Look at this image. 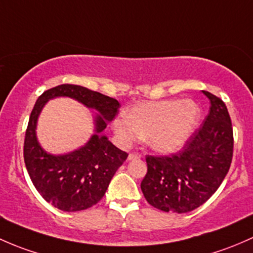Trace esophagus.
Masks as SVG:
<instances>
[{
    "label": "esophagus",
    "mask_w": 253,
    "mask_h": 253,
    "mask_svg": "<svg viewBox=\"0 0 253 253\" xmlns=\"http://www.w3.org/2000/svg\"><path fill=\"white\" fill-rule=\"evenodd\" d=\"M140 157H141V153L140 152H131L129 153V156H127L129 160H134V158H140Z\"/></svg>",
    "instance_id": "obj_1"
}]
</instances>
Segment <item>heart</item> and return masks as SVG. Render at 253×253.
<instances>
[{"instance_id":"b5f03b06","label":"heart","mask_w":253,"mask_h":253,"mask_svg":"<svg viewBox=\"0 0 253 253\" xmlns=\"http://www.w3.org/2000/svg\"><path fill=\"white\" fill-rule=\"evenodd\" d=\"M201 109L192 101L165 100L140 103L113 121L123 145L146 136L151 148L162 153L178 151L200 123Z\"/></svg>"}]
</instances>
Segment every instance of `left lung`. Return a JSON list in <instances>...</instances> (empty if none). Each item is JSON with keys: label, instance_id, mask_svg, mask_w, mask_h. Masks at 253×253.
Instances as JSON below:
<instances>
[{"label": "left lung", "instance_id": "left-lung-1", "mask_svg": "<svg viewBox=\"0 0 253 253\" xmlns=\"http://www.w3.org/2000/svg\"><path fill=\"white\" fill-rule=\"evenodd\" d=\"M211 107L202 126L183 150L168 156H146L141 181L146 201L163 212L186 213L204 205L220 186L233 160L234 136L225 103L204 91Z\"/></svg>", "mask_w": 253, "mask_h": 253}]
</instances>
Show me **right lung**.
<instances>
[{"mask_svg":"<svg viewBox=\"0 0 253 253\" xmlns=\"http://www.w3.org/2000/svg\"><path fill=\"white\" fill-rule=\"evenodd\" d=\"M61 95L74 98L100 114L95 119L96 132L86 145L67 155L53 156L42 150L35 130L44 103ZM119 106L114 98L72 84L49 88L38 98L25 132L24 162L35 189L52 206L64 212H77L92 207L106 194L111 179L127 157L126 152L101 135Z\"/></svg>","mask_w":253,"mask_h":253,"instance_id":"right-lung-1","label":"right lung"}]
</instances>
